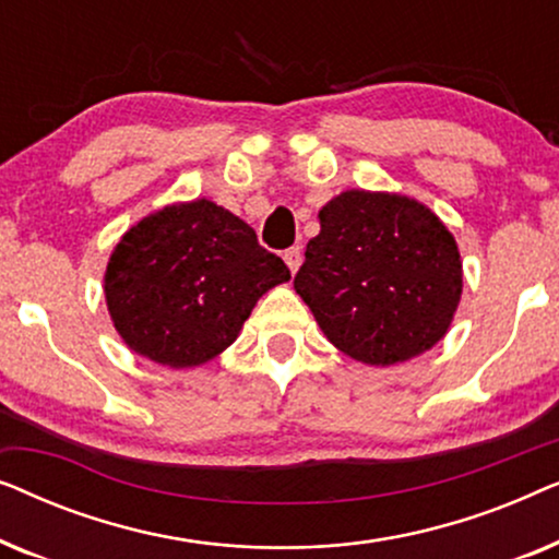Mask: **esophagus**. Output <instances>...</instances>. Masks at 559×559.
Wrapping results in <instances>:
<instances>
[{"instance_id":"1","label":"esophagus","mask_w":559,"mask_h":559,"mask_svg":"<svg viewBox=\"0 0 559 559\" xmlns=\"http://www.w3.org/2000/svg\"><path fill=\"white\" fill-rule=\"evenodd\" d=\"M282 259H285V264L289 266V272L295 274L297 270H300V264H302V251L297 249V247H293V249L285 251V257H282Z\"/></svg>"}]
</instances>
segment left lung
I'll return each instance as SVG.
<instances>
[{"instance_id": "left-lung-1", "label": "left lung", "mask_w": 559, "mask_h": 559, "mask_svg": "<svg viewBox=\"0 0 559 559\" xmlns=\"http://www.w3.org/2000/svg\"><path fill=\"white\" fill-rule=\"evenodd\" d=\"M318 218L295 293L335 348L394 366L445 338L463 295V262L455 236L427 205L346 190Z\"/></svg>"}]
</instances>
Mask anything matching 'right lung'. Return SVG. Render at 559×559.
<instances>
[{
    "mask_svg": "<svg viewBox=\"0 0 559 559\" xmlns=\"http://www.w3.org/2000/svg\"><path fill=\"white\" fill-rule=\"evenodd\" d=\"M289 280L254 228L209 198L165 205L129 228L104 274L111 323L134 354L193 369L231 346L259 297Z\"/></svg>",
    "mask_w": 559,
    "mask_h": 559,
    "instance_id": "obj_1",
    "label": "right lung"
}]
</instances>
